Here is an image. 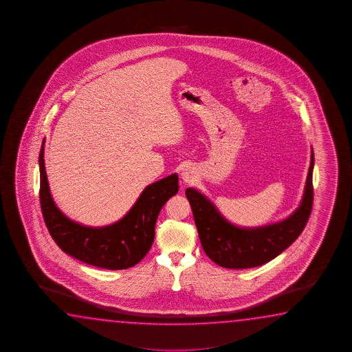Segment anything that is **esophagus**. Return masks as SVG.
Returning <instances> with one entry per match:
<instances>
[{
  "mask_svg": "<svg viewBox=\"0 0 352 352\" xmlns=\"http://www.w3.org/2000/svg\"><path fill=\"white\" fill-rule=\"evenodd\" d=\"M181 177H182L184 182H186V184H191V182H193V179H195V173H193L190 167L187 166L182 170Z\"/></svg>",
  "mask_w": 352,
  "mask_h": 352,
  "instance_id": "1",
  "label": "esophagus"
}]
</instances>
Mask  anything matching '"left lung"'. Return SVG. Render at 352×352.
<instances>
[{
	"mask_svg": "<svg viewBox=\"0 0 352 352\" xmlns=\"http://www.w3.org/2000/svg\"><path fill=\"white\" fill-rule=\"evenodd\" d=\"M313 167L310 166L298 208L283 221L263 227L240 228L227 221L207 197L195 188H187L199 240L207 256L221 267L251 268L274 260L286 250L303 232L313 206Z\"/></svg>",
	"mask_w": 352,
	"mask_h": 352,
	"instance_id": "8db88e82",
	"label": "left lung"
}]
</instances>
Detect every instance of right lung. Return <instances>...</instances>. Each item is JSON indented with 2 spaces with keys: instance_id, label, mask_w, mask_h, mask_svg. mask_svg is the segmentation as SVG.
Segmentation results:
<instances>
[{
  "instance_id": "1",
  "label": "right lung",
  "mask_w": 352,
  "mask_h": 352,
  "mask_svg": "<svg viewBox=\"0 0 352 352\" xmlns=\"http://www.w3.org/2000/svg\"><path fill=\"white\" fill-rule=\"evenodd\" d=\"M44 142L39 153L41 207L54 241L67 255L96 267L125 270L143 260L155 238V223L164 204L179 192L173 173L146 186L131 210L106 227H86L72 221L54 202L44 164Z\"/></svg>"
}]
</instances>
